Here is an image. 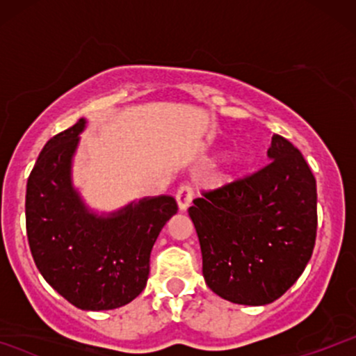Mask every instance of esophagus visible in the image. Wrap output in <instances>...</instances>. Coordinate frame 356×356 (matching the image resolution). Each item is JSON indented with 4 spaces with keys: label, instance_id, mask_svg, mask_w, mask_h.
I'll return each instance as SVG.
<instances>
[{
    "label": "esophagus",
    "instance_id": "1",
    "mask_svg": "<svg viewBox=\"0 0 356 356\" xmlns=\"http://www.w3.org/2000/svg\"><path fill=\"white\" fill-rule=\"evenodd\" d=\"M192 199H194V189L191 186H181L175 192V201L181 211H186L191 206Z\"/></svg>",
    "mask_w": 356,
    "mask_h": 356
}]
</instances>
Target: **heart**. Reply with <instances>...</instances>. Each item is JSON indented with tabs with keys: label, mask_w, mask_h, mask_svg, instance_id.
<instances>
[{
	"label": "heart",
	"mask_w": 356,
	"mask_h": 356,
	"mask_svg": "<svg viewBox=\"0 0 356 356\" xmlns=\"http://www.w3.org/2000/svg\"><path fill=\"white\" fill-rule=\"evenodd\" d=\"M231 162H232V165L236 167V169H241V167L246 165V157H244V155L236 154V155H232Z\"/></svg>",
	"instance_id": "obj_1"
}]
</instances>
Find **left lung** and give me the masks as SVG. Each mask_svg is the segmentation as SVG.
<instances>
[{
  "label": "left lung",
  "instance_id": "obj_1",
  "mask_svg": "<svg viewBox=\"0 0 356 356\" xmlns=\"http://www.w3.org/2000/svg\"><path fill=\"white\" fill-rule=\"evenodd\" d=\"M268 157L259 172L204 192L189 207L206 284L231 303H273L313 254L316 181L284 137L273 136Z\"/></svg>",
  "mask_w": 356,
  "mask_h": 356
}]
</instances>
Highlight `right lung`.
<instances>
[{
  "label": "right lung",
  "instance_id": "1",
  "mask_svg": "<svg viewBox=\"0 0 356 356\" xmlns=\"http://www.w3.org/2000/svg\"><path fill=\"white\" fill-rule=\"evenodd\" d=\"M85 125L80 118L38 155L26 184V234L47 283L76 308L102 312L144 291L150 251L177 202L172 195H157L108 214L90 209L72 179Z\"/></svg>",
  "mask_w": 356,
  "mask_h": 356
}]
</instances>
